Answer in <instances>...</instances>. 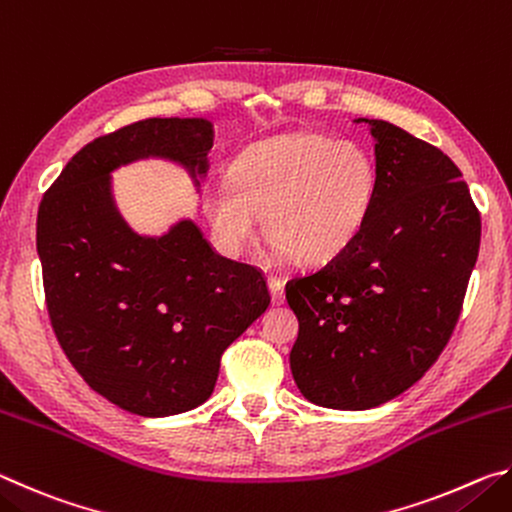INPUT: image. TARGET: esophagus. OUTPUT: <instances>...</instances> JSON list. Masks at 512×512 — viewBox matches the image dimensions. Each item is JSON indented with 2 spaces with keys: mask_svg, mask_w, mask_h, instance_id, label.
<instances>
[{
  "mask_svg": "<svg viewBox=\"0 0 512 512\" xmlns=\"http://www.w3.org/2000/svg\"><path fill=\"white\" fill-rule=\"evenodd\" d=\"M268 289H271V298H273V305H282L284 302V284L280 277H268Z\"/></svg>",
  "mask_w": 512,
  "mask_h": 512,
  "instance_id": "esophagus-1",
  "label": "esophagus"
}]
</instances>
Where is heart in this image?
Returning <instances> with one entry per match:
<instances>
[{"label":"heart","mask_w":512,"mask_h":512,"mask_svg":"<svg viewBox=\"0 0 512 512\" xmlns=\"http://www.w3.org/2000/svg\"><path fill=\"white\" fill-rule=\"evenodd\" d=\"M379 171L359 144L296 133L250 146L230 180L203 194V212L228 253H244L266 232L277 255L323 266L343 255L375 210Z\"/></svg>","instance_id":"heart-1"}]
</instances>
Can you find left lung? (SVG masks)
<instances>
[{
  "mask_svg": "<svg viewBox=\"0 0 512 512\" xmlns=\"http://www.w3.org/2000/svg\"><path fill=\"white\" fill-rule=\"evenodd\" d=\"M379 192L357 241L287 282L298 316L291 372L309 402L366 411L411 388L452 336L479 255L481 216L447 155L384 119Z\"/></svg>",
  "mask_w": 512,
  "mask_h": 512,
  "instance_id": "8db88e82",
  "label": "left lung"
}]
</instances>
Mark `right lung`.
Segmentation results:
<instances>
[{"label":"right lung","instance_id":"right-lung-1","mask_svg":"<svg viewBox=\"0 0 512 512\" xmlns=\"http://www.w3.org/2000/svg\"><path fill=\"white\" fill-rule=\"evenodd\" d=\"M212 140L203 117L119 128L67 162L38 210L36 246L60 348L92 391L144 418L203 404L223 350L271 302L262 273L216 253L192 219L160 237L140 235L112 196L110 173L149 158L180 164L198 192Z\"/></svg>","mask_w":512,"mask_h":512}]
</instances>
